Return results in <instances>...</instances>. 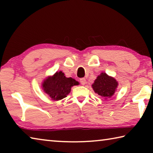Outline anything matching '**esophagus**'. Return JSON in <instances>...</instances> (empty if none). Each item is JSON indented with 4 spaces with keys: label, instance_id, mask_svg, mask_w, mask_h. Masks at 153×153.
<instances>
[{
    "label": "esophagus",
    "instance_id": "1",
    "mask_svg": "<svg viewBox=\"0 0 153 153\" xmlns=\"http://www.w3.org/2000/svg\"><path fill=\"white\" fill-rule=\"evenodd\" d=\"M79 82L82 85H84V84H86V79H85L84 77H82V78H80Z\"/></svg>",
    "mask_w": 153,
    "mask_h": 153
}]
</instances>
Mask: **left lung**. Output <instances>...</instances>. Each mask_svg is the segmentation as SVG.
<instances>
[{"mask_svg": "<svg viewBox=\"0 0 153 153\" xmlns=\"http://www.w3.org/2000/svg\"><path fill=\"white\" fill-rule=\"evenodd\" d=\"M118 85V82L114 77L102 72L94 80L92 87L96 94L107 100L114 95Z\"/></svg>", "mask_w": 153, "mask_h": 153, "instance_id": "8db88e82", "label": "left lung"}]
</instances>
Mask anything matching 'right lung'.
<instances>
[{"instance_id":"1","label":"right lung","mask_w":153,"mask_h":153,"mask_svg":"<svg viewBox=\"0 0 153 153\" xmlns=\"http://www.w3.org/2000/svg\"><path fill=\"white\" fill-rule=\"evenodd\" d=\"M79 85V82L72 77H67L61 71H56L48 76L42 83V88L51 99L55 101L67 97L71 92V87Z\"/></svg>"}]
</instances>
